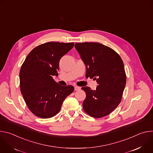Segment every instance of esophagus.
I'll return each instance as SVG.
<instances>
[{"label": "esophagus", "mask_w": 153, "mask_h": 153, "mask_svg": "<svg viewBox=\"0 0 153 153\" xmlns=\"http://www.w3.org/2000/svg\"><path fill=\"white\" fill-rule=\"evenodd\" d=\"M80 89H81V88L79 86H74V90L75 91H78V90H80Z\"/></svg>", "instance_id": "1"}]
</instances>
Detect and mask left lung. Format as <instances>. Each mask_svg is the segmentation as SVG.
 I'll list each match as a JSON object with an SVG mask.
<instances>
[{
  "label": "left lung",
  "mask_w": 153,
  "mask_h": 153,
  "mask_svg": "<svg viewBox=\"0 0 153 153\" xmlns=\"http://www.w3.org/2000/svg\"><path fill=\"white\" fill-rule=\"evenodd\" d=\"M74 47L86 67V76L98 84L96 90L82 88L86 93L83 110L93 117L106 116L121 102L126 81L123 62L115 51L100 43H77Z\"/></svg>",
  "instance_id": "left-lung-1"
}]
</instances>
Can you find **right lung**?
I'll use <instances>...</instances> for the list:
<instances>
[{
    "instance_id": "1",
    "label": "right lung",
    "mask_w": 153,
    "mask_h": 153,
    "mask_svg": "<svg viewBox=\"0 0 153 153\" xmlns=\"http://www.w3.org/2000/svg\"><path fill=\"white\" fill-rule=\"evenodd\" d=\"M74 43L50 42L34 48L27 56L19 73L21 93L30 110L47 119L56 115L66 97L74 91L71 85L62 86L53 79L58 76L60 59Z\"/></svg>"
}]
</instances>
